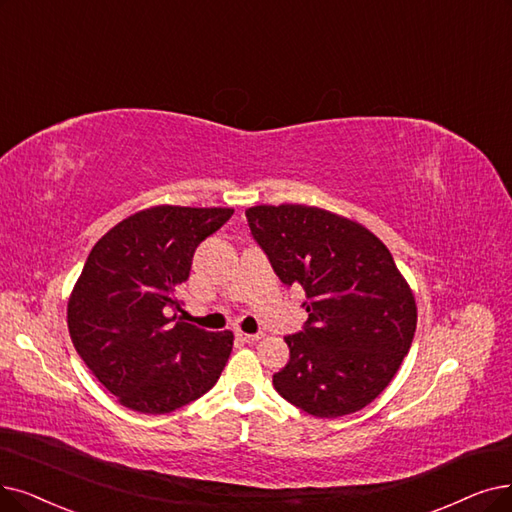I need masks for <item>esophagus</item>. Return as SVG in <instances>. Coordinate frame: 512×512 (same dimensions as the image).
<instances>
[{"label": "esophagus", "instance_id": "34e87169", "mask_svg": "<svg viewBox=\"0 0 512 512\" xmlns=\"http://www.w3.org/2000/svg\"><path fill=\"white\" fill-rule=\"evenodd\" d=\"M237 338L243 340V342H248V344H254V342L262 340L264 334H245V332H237Z\"/></svg>", "mask_w": 512, "mask_h": 512}]
</instances>
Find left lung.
Instances as JSON below:
<instances>
[{
	"label": "left lung",
	"instance_id": "1",
	"mask_svg": "<svg viewBox=\"0 0 512 512\" xmlns=\"http://www.w3.org/2000/svg\"><path fill=\"white\" fill-rule=\"evenodd\" d=\"M277 277L306 292L304 330L288 336L277 393L315 418L355 414L399 370L414 340L416 298L386 245L363 224L300 203L245 210Z\"/></svg>",
	"mask_w": 512,
	"mask_h": 512
}]
</instances>
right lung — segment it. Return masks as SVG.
Here are the masks:
<instances>
[{
	"mask_svg": "<svg viewBox=\"0 0 512 512\" xmlns=\"http://www.w3.org/2000/svg\"><path fill=\"white\" fill-rule=\"evenodd\" d=\"M233 208L153 206L102 235L67 304L75 351L121 405L170 414L220 378L233 332H206L168 317L189 279L197 245Z\"/></svg>",
	"mask_w": 512,
	"mask_h": 512,
	"instance_id": "add662e5",
	"label": "right lung"
}]
</instances>
